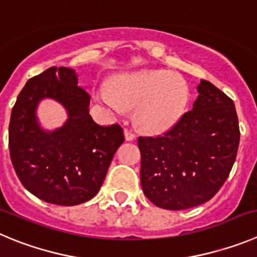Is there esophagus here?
I'll use <instances>...</instances> for the list:
<instances>
[{"instance_id": "1", "label": "esophagus", "mask_w": 257, "mask_h": 257, "mask_svg": "<svg viewBox=\"0 0 257 257\" xmlns=\"http://www.w3.org/2000/svg\"><path fill=\"white\" fill-rule=\"evenodd\" d=\"M124 136H125L126 141H134V140H136V134H134L132 131H129V129H124Z\"/></svg>"}]
</instances>
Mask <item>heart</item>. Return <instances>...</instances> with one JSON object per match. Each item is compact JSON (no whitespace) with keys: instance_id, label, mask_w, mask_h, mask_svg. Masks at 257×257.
<instances>
[{"instance_id":"heart-1","label":"heart","mask_w":257,"mask_h":257,"mask_svg":"<svg viewBox=\"0 0 257 257\" xmlns=\"http://www.w3.org/2000/svg\"><path fill=\"white\" fill-rule=\"evenodd\" d=\"M188 96L184 78L156 69L121 74L97 92L98 100L114 111L134 108L136 125L150 134L172 128L183 114Z\"/></svg>"}]
</instances>
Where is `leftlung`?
I'll return each instance as SVG.
<instances>
[{
    "label": "left lung",
    "instance_id": "obj_1",
    "mask_svg": "<svg viewBox=\"0 0 257 257\" xmlns=\"http://www.w3.org/2000/svg\"><path fill=\"white\" fill-rule=\"evenodd\" d=\"M192 110L157 137H140L141 184L154 205L184 210L211 200L229 175L239 145L234 102L201 80Z\"/></svg>",
    "mask_w": 257,
    "mask_h": 257
}]
</instances>
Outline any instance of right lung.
Returning <instances> with one entry per match:
<instances>
[{
    "instance_id": "1",
    "label": "right lung",
    "mask_w": 257,
    "mask_h": 257,
    "mask_svg": "<svg viewBox=\"0 0 257 257\" xmlns=\"http://www.w3.org/2000/svg\"><path fill=\"white\" fill-rule=\"evenodd\" d=\"M52 98L68 120L52 132L39 126V101ZM91 96L78 85L74 69H47L28 80L18 96L9 125V149L16 175L36 197L74 206L100 191L115 152L124 142L119 124L101 126L89 115Z\"/></svg>"
}]
</instances>
